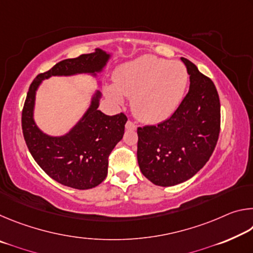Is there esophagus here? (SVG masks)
<instances>
[{
    "instance_id": "obj_1",
    "label": "esophagus",
    "mask_w": 253,
    "mask_h": 253,
    "mask_svg": "<svg viewBox=\"0 0 253 253\" xmlns=\"http://www.w3.org/2000/svg\"><path fill=\"white\" fill-rule=\"evenodd\" d=\"M125 127H126V129H128V130H135L136 128H137L136 124H135V123H132L131 121H128V122L126 123Z\"/></svg>"
}]
</instances>
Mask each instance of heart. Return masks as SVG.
Returning a JSON list of instances; mask_svg holds the SVG:
<instances>
[{
	"label": "heart",
	"mask_w": 253,
	"mask_h": 253,
	"mask_svg": "<svg viewBox=\"0 0 253 253\" xmlns=\"http://www.w3.org/2000/svg\"><path fill=\"white\" fill-rule=\"evenodd\" d=\"M187 80L186 68L181 62L145 54L117 68L115 87L107 88V95L116 102H122V95L131 97L135 116L155 124L165 121L176 110Z\"/></svg>",
	"instance_id": "b5f03b06"
}]
</instances>
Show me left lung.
<instances>
[{
    "label": "left lung",
    "instance_id": "8db88e82",
    "mask_svg": "<svg viewBox=\"0 0 253 253\" xmlns=\"http://www.w3.org/2000/svg\"><path fill=\"white\" fill-rule=\"evenodd\" d=\"M181 59L190 75V90L165 122L137 128L139 169L158 186H173L194 176L210 160L220 134L215 85L190 60Z\"/></svg>",
    "mask_w": 253,
    "mask_h": 253
}]
</instances>
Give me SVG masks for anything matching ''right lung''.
I'll list each match as a JSON object with an SVG mask.
<instances>
[{
	"instance_id": "right-lung-1",
	"label": "right lung",
	"mask_w": 253,
	"mask_h": 253,
	"mask_svg": "<svg viewBox=\"0 0 253 253\" xmlns=\"http://www.w3.org/2000/svg\"><path fill=\"white\" fill-rule=\"evenodd\" d=\"M110 54L96 49L58 62L49 71L37 76L30 84L22 110L24 140L38 165L54 181L77 190H88L104 181L108 172L109 154L123 138L125 114L108 116L98 110L100 91L92 97L90 107L68 134L53 137L44 134L33 119L36 92L41 81L51 76L90 74L96 76L106 66Z\"/></svg>"
}]
</instances>
